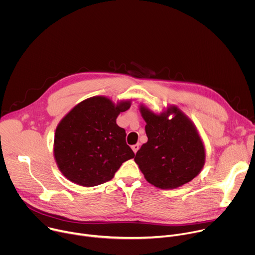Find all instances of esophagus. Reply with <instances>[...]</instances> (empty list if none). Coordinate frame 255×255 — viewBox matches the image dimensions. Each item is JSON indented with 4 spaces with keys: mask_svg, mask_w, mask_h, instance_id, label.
<instances>
[{
    "mask_svg": "<svg viewBox=\"0 0 255 255\" xmlns=\"http://www.w3.org/2000/svg\"><path fill=\"white\" fill-rule=\"evenodd\" d=\"M131 148H132V150L134 151V153H136V152L138 151V149H139V144H134V145H132Z\"/></svg>",
    "mask_w": 255,
    "mask_h": 255,
    "instance_id": "esophagus-1",
    "label": "esophagus"
}]
</instances>
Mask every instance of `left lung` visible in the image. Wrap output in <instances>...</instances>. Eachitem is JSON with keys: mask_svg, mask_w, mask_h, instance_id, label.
I'll return each mask as SVG.
<instances>
[{"mask_svg": "<svg viewBox=\"0 0 255 255\" xmlns=\"http://www.w3.org/2000/svg\"><path fill=\"white\" fill-rule=\"evenodd\" d=\"M139 110L146 122L148 140L134 160L145 179L161 190L189 183L201 172L206 160L205 146L196 125L174 105L159 114L143 104ZM169 116H173L171 120Z\"/></svg>", "mask_w": 255, "mask_h": 255, "instance_id": "1", "label": "left lung"}]
</instances>
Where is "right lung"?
Here are the masks:
<instances>
[{
    "mask_svg": "<svg viewBox=\"0 0 255 255\" xmlns=\"http://www.w3.org/2000/svg\"><path fill=\"white\" fill-rule=\"evenodd\" d=\"M131 106L115 104L104 96L86 99L58 123L53 154L61 173L83 187L99 186L114 177L123 162L135 156L126 143V132L116 119Z\"/></svg>",
    "mask_w": 255,
    "mask_h": 255,
    "instance_id": "obj_1",
    "label": "right lung"
}]
</instances>
